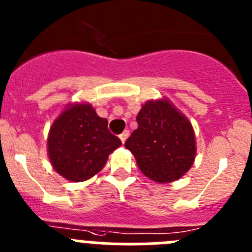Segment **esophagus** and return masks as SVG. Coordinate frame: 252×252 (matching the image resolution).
Segmentation results:
<instances>
[{
  "instance_id": "1",
  "label": "esophagus",
  "mask_w": 252,
  "mask_h": 252,
  "mask_svg": "<svg viewBox=\"0 0 252 252\" xmlns=\"http://www.w3.org/2000/svg\"><path fill=\"white\" fill-rule=\"evenodd\" d=\"M129 137V130H124L122 134H119V138H121L122 143H124L126 140V138Z\"/></svg>"
}]
</instances>
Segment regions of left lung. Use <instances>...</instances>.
Here are the masks:
<instances>
[{"mask_svg": "<svg viewBox=\"0 0 252 252\" xmlns=\"http://www.w3.org/2000/svg\"><path fill=\"white\" fill-rule=\"evenodd\" d=\"M137 123L138 128L124 146L148 178L173 182L191 168L196 156L193 129L169 101L146 103L138 113Z\"/></svg>", "mask_w": 252, "mask_h": 252, "instance_id": "8db88e82", "label": "left lung"}]
</instances>
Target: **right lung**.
<instances>
[{"label": "right lung", "instance_id": "add662e5", "mask_svg": "<svg viewBox=\"0 0 252 252\" xmlns=\"http://www.w3.org/2000/svg\"><path fill=\"white\" fill-rule=\"evenodd\" d=\"M122 140L108 129L89 104H75L61 113L50 128L47 149L55 171L66 180L81 182L100 172L108 156Z\"/></svg>", "mask_w": 252, "mask_h": 252}]
</instances>
